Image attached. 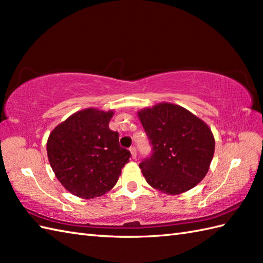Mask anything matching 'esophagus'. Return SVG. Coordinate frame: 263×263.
Returning a JSON list of instances; mask_svg holds the SVG:
<instances>
[{"instance_id": "esophagus-1", "label": "esophagus", "mask_w": 263, "mask_h": 263, "mask_svg": "<svg viewBox=\"0 0 263 263\" xmlns=\"http://www.w3.org/2000/svg\"><path fill=\"white\" fill-rule=\"evenodd\" d=\"M130 153H131V157L133 159H136V157H137V150H136L135 147H131L130 148Z\"/></svg>"}]
</instances>
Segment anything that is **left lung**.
Listing matches in <instances>:
<instances>
[{"label":"left lung","mask_w":263,"mask_h":263,"mask_svg":"<svg viewBox=\"0 0 263 263\" xmlns=\"http://www.w3.org/2000/svg\"><path fill=\"white\" fill-rule=\"evenodd\" d=\"M153 146L139 165L150 186L176 195L193 189L209 171L215 153L210 127L180 105L159 103L138 111Z\"/></svg>","instance_id":"1"}]
</instances>
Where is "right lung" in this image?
I'll return each instance as SVG.
<instances>
[{"label": "right lung", "mask_w": 263, "mask_h": 263, "mask_svg": "<svg viewBox=\"0 0 263 263\" xmlns=\"http://www.w3.org/2000/svg\"><path fill=\"white\" fill-rule=\"evenodd\" d=\"M113 110L86 108L60 123L47 139V157L55 176L70 193L92 199L115 186L131 154L121 148L108 123Z\"/></svg>", "instance_id": "add662e5"}]
</instances>
